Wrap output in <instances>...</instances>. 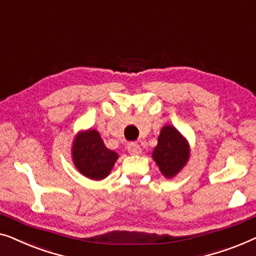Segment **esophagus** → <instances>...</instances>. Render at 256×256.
<instances>
[{
  "instance_id": "34e87169",
  "label": "esophagus",
  "mask_w": 256,
  "mask_h": 256,
  "mask_svg": "<svg viewBox=\"0 0 256 256\" xmlns=\"http://www.w3.org/2000/svg\"><path fill=\"white\" fill-rule=\"evenodd\" d=\"M128 150L131 156H138V154L142 153V148L136 142H130L128 145Z\"/></svg>"
}]
</instances>
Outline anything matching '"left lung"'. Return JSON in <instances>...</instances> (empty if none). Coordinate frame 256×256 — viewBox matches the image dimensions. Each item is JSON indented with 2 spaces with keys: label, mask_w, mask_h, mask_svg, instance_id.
I'll list each match as a JSON object with an SVG mask.
<instances>
[{
  "label": "left lung",
  "mask_w": 256,
  "mask_h": 256,
  "mask_svg": "<svg viewBox=\"0 0 256 256\" xmlns=\"http://www.w3.org/2000/svg\"><path fill=\"white\" fill-rule=\"evenodd\" d=\"M152 156L164 176L170 178L188 162L190 156L189 144L174 126L166 125L161 130Z\"/></svg>",
  "instance_id": "left-lung-1"
}]
</instances>
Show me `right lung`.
I'll return each mask as SVG.
<instances>
[{"mask_svg": "<svg viewBox=\"0 0 256 256\" xmlns=\"http://www.w3.org/2000/svg\"><path fill=\"white\" fill-rule=\"evenodd\" d=\"M72 156L78 170L96 181L106 178L118 159V154L106 148L96 130L78 133L72 146Z\"/></svg>", "mask_w": 256, "mask_h": 256, "instance_id": "1", "label": "right lung"}]
</instances>
